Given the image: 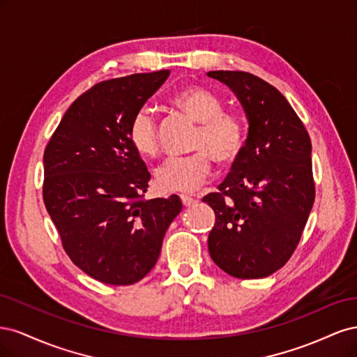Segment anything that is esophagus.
<instances>
[{
  "label": "esophagus",
  "mask_w": 357,
  "mask_h": 357,
  "mask_svg": "<svg viewBox=\"0 0 357 357\" xmlns=\"http://www.w3.org/2000/svg\"><path fill=\"white\" fill-rule=\"evenodd\" d=\"M180 199H181V202H183V205H185V207H190V205L195 204V199L190 198V197H186V195H181Z\"/></svg>",
  "instance_id": "1"
}]
</instances>
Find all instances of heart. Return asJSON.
Listing matches in <instances>:
<instances>
[{"mask_svg":"<svg viewBox=\"0 0 357 357\" xmlns=\"http://www.w3.org/2000/svg\"><path fill=\"white\" fill-rule=\"evenodd\" d=\"M172 104L199 125L192 142V149L197 152L186 158L167 160L156 169L155 183L164 193H189L197 190L210 176L211 159L228 165L241 155L245 126L238 114L225 113L219 96L202 86L183 88L172 96ZM128 138L142 158L158 156V126L152 112L142 109L134 114Z\"/></svg>","mask_w":357,"mask_h":357,"instance_id":"b5f03b06","label":"heart"}]
</instances>
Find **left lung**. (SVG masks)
<instances>
[{"mask_svg": "<svg viewBox=\"0 0 357 357\" xmlns=\"http://www.w3.org/2000/svg\"><path fill=\"white\" fill-rule=\"evenodd\" d=\"M207 75L235 93L248 122L229 176L202 198L215 214L208 252L226 274L264 278L295 252L314 204L311 139L274 86L244 71Z\"/></svg>", "mask_w": 357, "mask_h": 357, "instance_id": "8db88e82", "label": "left lung"}]
</instances>
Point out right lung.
I'll return each instance as SVG.
<instances>
[{"label":"right lung","instance_id":"right-lung-1","mask_svg":"<svg viewBox=\"0 0 357 357\" xmlns=\"http://www.w3.org/2000/svg\"><path fill=\"white\" fill-rule=\"evenodd\" d=\"M169 75L131 74L92 86L63 114L43 156V199L63 250L105 284L139 282L158 262L177 195L143 199L150 172L128 129Z\"/></svg>","mask_w":357,"mask_h":357}]
</instances>
